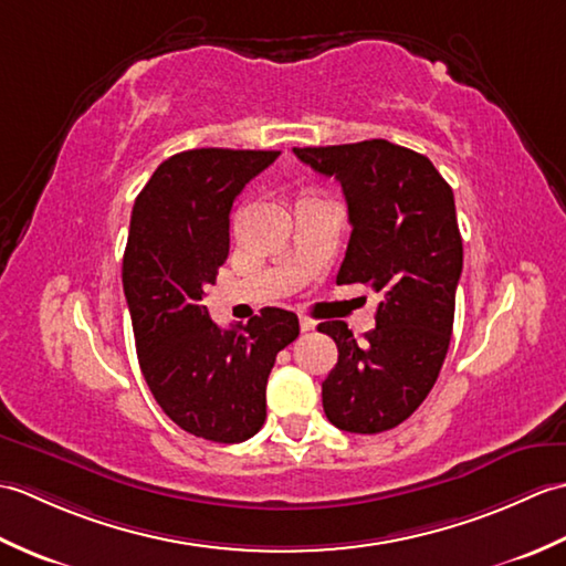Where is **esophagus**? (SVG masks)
<instances>
[{"label": "esophagus", "instance_id": "34e87169", "mask_svg": "<svg viewBox=\"0 0 566 566\" xmlns=\"http://www.w3.org/2000/svg\"><path fill=\"white\" fill-rule=\"evenodd\" d=\"M298 326H302V331H314L316 328V321L308 318V316H298Z\"/></svg>", "mask_w": 566, "mask_h": 566}]
</instances>
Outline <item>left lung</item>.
Returning <instances> with one entry per match:
<instances>
[{
  "label": "left lung",
  "instance_id": "1",
  "mask_svg": "<svg viewBox=\"0 0 566 566\" xmlns=\"http://www.w3.org/2000/svg\"><path fill=\"white\" fill-rule=\"evenodd\" d=\"M294 155L343 187L353 233L338 284L381 296L365 343L343 321L318 326L338 345L323 411L335 428L375 436L423 403L448 355L462 274L452 189L426 155L381 138Z\"/></svg>",
  "mask_w": 566,
  "mask_h": 566
}]
</instances>
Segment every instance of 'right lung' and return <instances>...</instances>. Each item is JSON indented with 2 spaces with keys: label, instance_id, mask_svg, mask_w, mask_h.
<instances>
[{
  "label": "right lung",
  "instance_id": "right-lung-1",
  "mask_svg": "<svg viewBox=\"0 0 566 566\" xmlns=\"http://www.w3.org/2000/svg\"><path fill=\"white\" fill-rule=\"evenodd\" d=\"M280 150L199 148L167 158L136 197L124 252V294L140 371L165 416L191 436L243 442L268 416L274 357L296 340L292 311L264 308L219 328L203 306L228 258L235 197Z\"/></svg>",
  "mask_w": 566,
  "mask_h": 566
}]
</instances>
